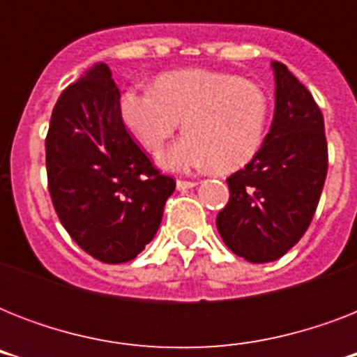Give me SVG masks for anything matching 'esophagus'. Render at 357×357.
Instances as JSON below:
<instances>
[{"instance_id":"34e87169","label":"esophagus","mask_w":357,"mask_h":357,"mask_svg":"<svg viewBox=\"0 0 357 357\" xmlns=\"http://www.w3.org/2000/svg\"><path fill=\"white\" fill-rule=\"evenodd\" d=\"M176 187H178V190L192 189V187H196V181H185V179H178V181H176Z\"/></svg>"}]
</instances>
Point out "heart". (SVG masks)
I'll use <instances>...</instances> for the list:
<instances>
[{
    "instance_id": "heart-1",
    "label": "heart",
    "mask_w": 357,
    "mask_h": 357,
    "mask_svg": "<svg viewBox=\"0 0 357 357\" xmlns=\"http://www.w3.org/2000/svg\"><path fill=\"white\" fill-rule=\"evenodd\" d=\"M268 109L257 83L209 70L168 72L151 91L129 89L120 98L123 123L148 150H157L183 120L187 133L157 157L172 170L244 167L263 144Z\"/></svg>"
}]
</instances>
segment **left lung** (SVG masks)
<instances>
[{
	"label": "left lung",
	"mask_w": 357,
	"mask_h": 357,
	"mask_svg": "<svg viewBox=\"0 0 357 357\" xmlns=\"http://www.w3.org/2000/svg\"><path fill=\"white\" fill-rule=\"evenodd\" d=\"M276 107L252 161L228 178L218 234L250 263L280 259L310 228L328 172L324 119L311 92L274 61Z\"/></svg>",
	"instance_id": "8db88e82"
}]
</instances>
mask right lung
Here are the masks:
<instances>
[{
	"mask_svg": "<svg viewBox=\"0 0 357 357\" xmlns=\"http://www.w3.org/2000/svg\"><path fill=\"white\" fill-rule=\"evenodd\" d=\"M47 187L70 237L98 261L135 259L155 237L176 181L131 139L120 91L96 63L55 103L46 137Z\"/></svg>",
	"mask_w": 357,
	"mask_h": 357,
	"instance_id": "1",
	"label": "right lung"
}]
</instances>
